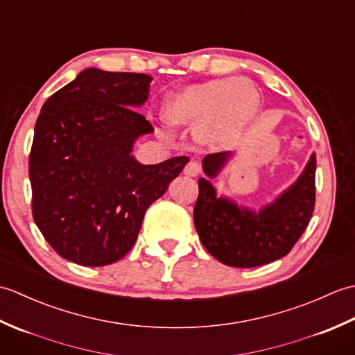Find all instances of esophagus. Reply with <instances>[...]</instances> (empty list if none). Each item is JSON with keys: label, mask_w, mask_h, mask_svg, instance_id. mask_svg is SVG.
I'll return each instance as SVG.
<instances>
[{"label": "esophagus", "mask_w": 355, "mask_h": 355, "mask_svg": "<svg viewBox=\"0 0 355 355\" xmlns=\"http://www.w3.org/2000/svg\"><path fill=\"white\" fill-rule=\"evenodd\" d=\"M201 172V164L195 160H191L184 166V173L187 177H197Z\"/></svg>", "instance_id": "34e87169"}]
</instances>
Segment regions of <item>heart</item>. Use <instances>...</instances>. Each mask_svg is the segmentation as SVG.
<instances>
[{"mask_svg": "<svg viewBox=\"0 0 355 355\" xmlns=\"http://www.w3.org/2000/svg\"><path fill=\"white\" fill-rule=\"evenodd\" d=\"M259 108V93L247 79H215L189 85L166 97L164 122L193 128V139L209 149L236 145Z\"/></svg>", "mask_w": 355, "mask_h": 355, "instance_id": "obj_1", "label": "heart"}]
</instances>
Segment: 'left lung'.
Wrapping results in <instances>:
<instances>
[{
  "label": "left lung",
  "mask_w": 355,
  "mask_h": 355,
  "mask_svg": "<svg viewBox=\"0 0 355 355\" xmlns=\"http://www.w3.org/2000/svg\"><path fill=\"white\" fill-rule=\"evenodd\" d=\"M232 157L233 153L225 150L202 158L206 177L198 180L195 229L206 250L225 266H266L288 253L311 220L315 201V154H311L296 182L259 210L239 206L235 200L216 193L214 180Z\"/></svg>",
  "instance_id": "8db88e82"
}]
</instances>
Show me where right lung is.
Returning a JSON list of instances; mask_svg holds the SVG:
<instances>
[{
  "instance_id": "add662e5",
  "label": "right lung",
  "mask_w": 355,
  "mask_h": 355,
  "mask_svg": "<svg viewBox=\"0 0 355 355\" xmlns=\"http://www.w3.org/2000/svg\"><path fill=\"white\" fill-rule=\"evenodd\" d=\"M153 78L82 70L45 101L28 157L33 220L64 259L102 267L131 250L146 209L189 157L141 164L132 149L154 132L137 108Z\"/></svg>"
}]
</instances>
